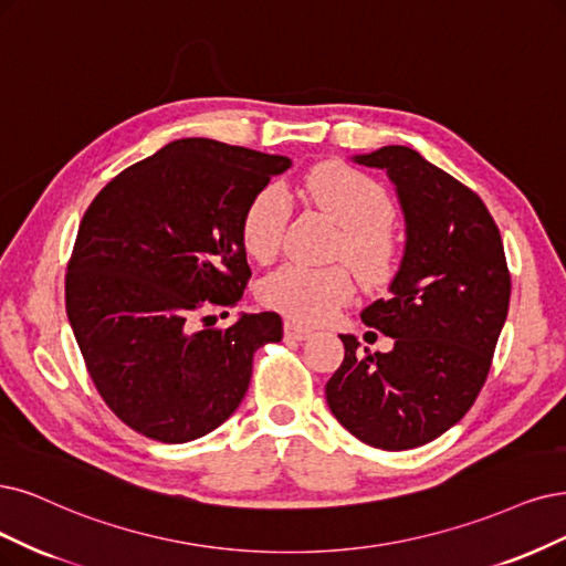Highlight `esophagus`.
I'll return each instance as SVG.
<instances>
[{
  "label": "esophagus",
  "mask_w": 566,
  "mask_h": 566,
  "mask_svg": "<svg viewBox=\"0 0 566 566\" xmlns=\"http://www.w3.org/2000/svg\"><path fill=\"white\" fill-rule=\"evenodd\" d=\"M312 336V331L296 324V322H284V338L286 340H307Z\"/></svg>",
  "instance_id": "34e87169"
}]
</instances>
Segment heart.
<instances>
[{
	"instance_id": "obj_1",
	"label": "heart",
	"mask_w": 566,
	"mask_h": 566,
	"mask_svg": "<svg viewBox=\"0 0 566 566\" xmlns=\"http://www.w3.org/2000/svg\"><path fill=\"white\" fill-rule=\"evenodd\" d=\"M303 196L340 226L336 254L366 284L391 277L396 265V242L391 235L394 200L368 175L343 163H322L301 184ZM289 221V200L282 188L268 184L249 200L240 235L249 256L270 261L277 254ZM263 305L282 312L289 319L317 324L352 298L349 272L340 265L307 268L286 263L272 270L259 286Z\"/></svg>"
}]
</instances>
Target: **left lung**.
<instances>
[{
	"instance_id": "left-lung-1",
	"label": "left lung",
	"mask_w": 566,
	"mask_h": 566,
	"mask_svg": "<svg viewBox=\"0 0 566 566\" xmlns=\"http://www.w3.org/2000/svg\"><path fill=\"white\" fill-rule=\"evenodd\" d=\"M354 163L385 170L406 217V251L389 296L361 312L394 338L359 352L326 382L336 420L380 450L420 448L469 412L492 366L511 301L504 242L485 202L408 146H382Z\"/></svg>"
}]
</instances>
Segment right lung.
<instances>
[{"mask_svg":"<svg viewBox=\"0 0 566 566\" xmlns=\"http://www.w3.org/2000/svg\"><path fill=\"white\" fill-rule=\"evenodd\" d=\"M289 167L286 156L177 139L116 175L83 214L67 317L104 403L137 433L188 443L214 431L242 403L254 352L282 340L275 312L228 328L196 319L240 303L251 277L242 214Z\"/></svg>","mask_w":566,"mask_h":566,"instance_id":"obj_1","label":"right lung"}]
</instances>
